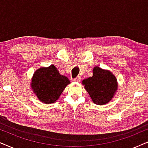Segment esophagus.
<instances>
[{
	"label": "esophagus",
	"mask_w": 148,
	"mask_h": 148,
	"mask_svg": "<svg viewBox=\"0 0 148 148\" xmlns=\"http://www.w3.org/2000/svg\"><path fill=\"white\" fill-rule=\"evenodd\" d=\"M74 80V81L76 82H80V80H81V78H80V76H77V77H76Z\"/></svg>",
	"instance_id": "34e87169"
}]
</instances>
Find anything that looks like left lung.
<instances>
[{
	"instance_id": "1",
	"label": "left lung",
	"mask_w": 148,
	"mask_h": 148,
	"mask_svg": "<svg viewBox=\"0 0 148 148\" xmlns=\"http://www.w3.org/2000/svg\"><path fill=\"white\" fill-rule=\"evenodd\" d=\"M92 73V76L84 79L82 84L94 103L103 105L112 99L117 90L116 78L110 71L99 67H95Z\"/></svg>"
}]
</instances>
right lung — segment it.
Segmentation results:
<instances>
[{
  "label": "right lung",
  "mask_w": 148,
  "mask_h": 148,
  "mask_svg": "<svg viewBox=\"0 0 148 148\" xmlns=\"http://www.w3.org/2000/svg\"><path fill=\"white\" fill-rule=\"evenodd\" d=\"M69 83L70 80L61 75L54 65H51L35 72L31 85L39 100L45 103H53Z\"/></svg>",
  "instance_id": "right-lung-1"
}]
</instances>
